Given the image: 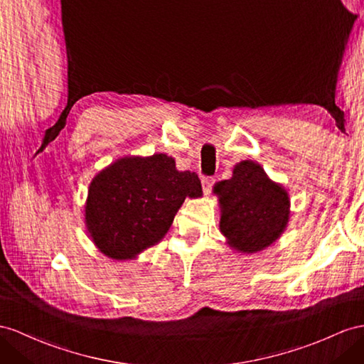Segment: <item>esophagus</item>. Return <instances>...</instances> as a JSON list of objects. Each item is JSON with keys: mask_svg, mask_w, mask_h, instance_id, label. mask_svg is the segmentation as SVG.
Returning a JSON list of instances; mask_svg holds the SVG:
<instances>
[{"mask_svg": "<svg viewBox=\"0 0 364 364\" xmlns=\"http://www.w3.org/2000/svg\"><path fill=\"white\" fill-rule=\"evenodd\" d=\"M213 183H215V178H213V176H203V178H201L203 191L206 192V193H209V192H210V189H212Z\"/></svg>", "mask_w": 364, "mask_h": 364, "instance_id": "esophagus-1", "label": "esophagus"}]
</instances>
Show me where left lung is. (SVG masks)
I'll return each mask as SVG.
<instances>
[{"instance_id": "8db88e82", "label": "left lung", "mask_w": 364, "mask_h": 364, "mask_svg": "<svg viewBox=\"0 0 364 364\" xmlns=\"http://www.w3.org/2000/svg\"><path fill=\"white\" fill-rule=\"evenodd\" d=\"M223 206L220 229L241 252H258L283 234L289 220L287 192L254 161L235 166L230 180L213 188Z\"/></svg>"}]
</instances>
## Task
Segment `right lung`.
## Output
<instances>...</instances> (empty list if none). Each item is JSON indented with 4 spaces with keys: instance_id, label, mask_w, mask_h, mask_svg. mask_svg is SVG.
<instances>
[{
    "instance_id": "right-lung-1",
    "label": "right lung",
    "mask_w": 364,
    "mask_h": 364,
    "mask_svg": "<svg viewBox=\"0 0 364 364\" xmlns=\"http://www.w3.org/2000/svg\"><path fill=\"white\" fill-rule=\"evenodd\" d=\"M201 192L198 175L176 171L172 156L121 158L92 180L86 226L102 254L132 258L160 243L186 197Z\"/></svg>"
}]
</instances>
